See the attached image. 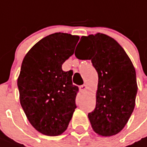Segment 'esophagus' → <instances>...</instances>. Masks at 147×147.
Listing matches in <instances>:
<instances>
[{"instance_id": "obj_1", "label": "esophagus", "mask_w": 147, "mask_h": 147, "mask_svg": "<svg viewBox=\"0 0 147 147\" xmlns=\"http://www.w3.org/2000/svg\"><path fill=\"white\" fill-rule=\"evenodd\" d=\"M86 88H87V86H86V85H85V84L79 87V89H80V91L82 92H83L84 91H86Z\"/></svg>"}]
</instances>
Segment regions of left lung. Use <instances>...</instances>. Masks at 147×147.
Returning a JSON list of instances; mask_svg holds the SVG:
<instances>
[{
  "label": "left lung",
  "mask_w": 147,
  "mask_h": 147,
  "mask_svg": "<svg viewBox=\"0 0 147 147\" xmlns=\"http://www.w3.org/2000/svg\"><path fill=\"white\" fill-rule=\"evenodd\" d=\"M78 45L87 55L75 52L76 57L91 60L98 72L96 108L88 114L92 128L99 136H114L126 126L135 107V68L120 45L105 34L82 36Z\"/></svg>",
  "instance_id": "1"
}]
</instances>
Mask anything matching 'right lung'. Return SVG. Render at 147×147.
Masks as SVG:
<instances>
[{
    "label": "right lung",
    "mask_w": 147,
    "mask_h": 147,
    "mask_svg": "<svg viewBox=\"0 0 147 147\" xmlns=\"http://www.w3.org/2000/svg\"><path fill=\"white\" fill-rule=\"evenodd\" d=\"M79 37L51 34L37 42L24 56L18 78L20 103L32 126L49 136L68 128L75 109L78 86L71 70L61 65L74 54Z\"/></svg>",
    "instance_id": "obj_1"
}]
</instances>
